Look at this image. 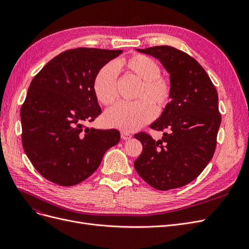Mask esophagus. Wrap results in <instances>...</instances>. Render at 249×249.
<instances>
[{
    "mask_svg": "<svg viewBox=\"0 0 249 249\" xmlns=\"http://www.w3.org/2000/svg\"><path fill=\"white\" fill-rule=\"evenodd\" d=\"M120 135H122V138L124 140H129L132 138V135L129 133V132H125V131H123L122 133H120Z\"/></svg>",
    "mask_w": 249,
    "mask_h": 249,
    "instance_id": "34e87169",
    "label": "esophagus"
}]
</instances>
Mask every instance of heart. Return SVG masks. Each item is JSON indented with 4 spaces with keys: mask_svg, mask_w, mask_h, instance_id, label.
<instances>
[{
    "mask_svg": "<svg viewBox=\"0 0 249 249\" xmlns=\"http://www.w3.org/2000/svg\"><path fill=\"white\" fill-rule=\"evenodd\" d=\"M124 71L140 81L133 103H122L105 113V124L111 127L131 132L140 129L155 117L156 110L163 111L172 100V85L168 77L161 74V67L155 59L134 54L115 63L104 65L97 71L93 90L97 101L105 106L115 104L118 97L116 71ZM156 109H155L154 108Z\"/></svg>",
    "mask_w": 249,
    "mask_h": 249,
    "instance_id": "heart-1",
    "label": "heart"
}]
</instances>
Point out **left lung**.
Segmentation results:
<instances>
[{
    "label": "left lung",
    "mask_w": 249,
    "mask_h": 249,
    "mask_svg": "<svg viewBox=\"0 0 249 249\" xmlns=\"http://www.w3.org/2000/svg\"><path fill=\"white\" fill-rule=\"evenodd\" d=\"M159 59L170 74L172 100L150 127L161 140L140 132L142 153L134 166L157 190L183 187L196 178L213 158L221 124L218 94L202 66L187 53L169 46L137 49Z\"/></svg>",
    "instance_id": "left-lung-1"
}]
</instances>
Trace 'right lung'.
Here are the masks:
<instances>
[{
	"instance_id": "1",
	"label": "right lung",
	"mask_w": 249,
	"mask_h": 249,
	"mask_svg": "<svg viewBox=\"0 0 249 249\" xmlns=\"http://www.w3.org/2000/svg\"><path fill=\"white\" fill-rule=\"evenodd\" d=\"M122 50L78 48L53 58L31 81L21 105V143L35 169L52 183L73 186L100 166L120 140L117 130L85 123L102 113L93 82Z\"/></svg>"
}]
</instances>
